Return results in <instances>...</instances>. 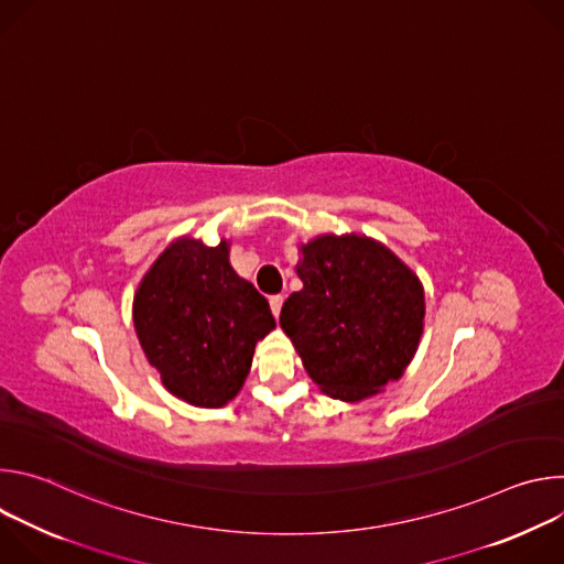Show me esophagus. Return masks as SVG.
Returning a JSON list of instances; mask_svg holds the SVG:
<instances>
[{"mask_svg": "<svg viewBox=\"0 0 564 564\" xmlns=\"http://www.w3.org/2000/svg\"><path fill=\"white\" fill-rule=\"evenodd\" d=\"M281 305H283V296H281V294L270 296V307H272V314H274V316L281 314Z\"/></svg>", "mask_w": 564, "mask_h": 564, "instance_id": "34e87169", "label": "esophagus"}]
</instances>
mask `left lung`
Returning <instances> with one entry per match:
<instances>
[{
    "label": "left lung",
    "instance_id": "left-lung-1",
    "mask_svg": "<svg viewBox=\"0 0 564 564\" xmlns=\"http://www.w3.org/2000/svg\"><path fill=\"white\" fill-rule=\"evenodd\" d=\"M303 281L279 324L310 379L357 404L383 392L413 361L424 333V285L392 250L366 234H318L299 246Z\"/></svg>",
    "mask_w": 564,
    "mask_h": 564
}]
</instances>
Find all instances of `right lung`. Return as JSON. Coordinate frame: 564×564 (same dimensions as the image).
Instances as JSON below:
<instances>
[{
  "mask_svg": "<svg viewBox=\"0 0 564 564\" xmlns=\"http://www.w3.org/2000/svg\"><path fill=\"white\" fill-rule=\"evenodd\" d=\"M229 240L178 236L133 294V328L163 386L196 409L240 392L254 348L276 328L268 299L229 263Z\"/></svg>",
  "mask_w": 564,
  "mask_h": 564,
  "instance_id": "obj_1",
  "label": "right lung"
}]
</instances>
